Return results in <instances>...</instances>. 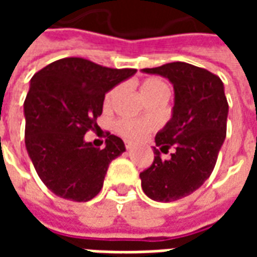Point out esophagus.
<instances>
[{"instance_id": "obj_1", "label": "esophagus", "mask_w": 257, "mask_h": 257, "mask_svg": "<svg viewBox=\"0 0 257 257\" xmlns=\"http://www.w3.org/2000/svg\"><path fill=\"white\" fill-rule=\"evenodd\" d=\"M125 147H126V150H131V149H132V143H131V142H126V140H125Z\"/></svg>"}]
</instances>
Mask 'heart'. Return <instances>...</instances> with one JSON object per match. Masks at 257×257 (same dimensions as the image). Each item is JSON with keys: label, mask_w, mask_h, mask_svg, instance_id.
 I'll list each match as a JSON object with an SVG mask.
<instances>
[{"label": "heart", "mask_w": 257, "mask_h": 257, "mask_svg": "<svg viewBox=\"0 0 257 257\" xmlns=\"http://www.w3.org/2000/svg\"><path fill=\"white\" fill-rule=\"evenodd\" d=\"M118 92H119V86H114L107 92L106 97H104V106H111L114 99L117 97ZM140 92H142V95L146 100H149L151 97H156V96H169L168 85L157 77H149V78L143 79L140 84ZM154 128H156L154 122L149 121V119L121 118L114 123L115 132L126 142H140V140L145 139Z\"/></svg>", "instance_id": "b5f03b06"}]
</instances>
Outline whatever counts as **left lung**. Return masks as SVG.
Listing matches in <instances>:
<instances>
[{"label":"left lung","instance_id":"1","mask_svg":"<svg viewBox=\"0 0 257 257\" xmlns=\"http://www.w3.org/2000/svg\"><path fill=\"white\" fill-rule=\"evenodd\" d=\"M145 73L168 78L175 89L172 119L156 136V145L169 160H162L154 147V161L140 173L147 197L172 202L199 189L217 161L226 139L228 103L224 86L216 74L184 62L143 68Z\"/></svg>","mask_w":257,"mask_h":257}]
</instances>
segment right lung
Instances as JSON below:
<instances>
[{
	"mask_svg": "<svg viewBox=\"0 0 257 257\" xmlns=\"http://www.w3.org/2000/svg\"><path fill=\"white\" fill-rule=\"evenodd\" d=\"M135 73L64 58L31 78L25 100L26 149L40 179L58 197L86 202L101 190L107 168L125 146L110 132L104 149L86 143L84 136L97 128L106 92Z\"/></svg>",
	"mask_w": 257,
	"mask_h": 257,
	"instance_id": "obj_1",
	"label": "right lung"
}]
</instances>
